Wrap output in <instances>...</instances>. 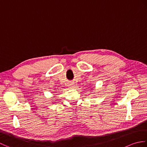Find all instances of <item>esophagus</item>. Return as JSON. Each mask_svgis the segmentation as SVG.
Returning a JSON list of instances; mask_svg holds the SVG:
<instances>
[{
  "label": "esophagus",
  "mask_w": 147,
  "mask_h": 147,
  "mask_svg": "<svg viewBox=\"0 0 147 147\" xmlns=\"http://www.w3.org/2000/svg\"><path fill=\"white\" fill-rule=\"evenodd\" d=\"M69 86L71 87H73V83H69Z\"/></svg>",
  "instance_id": "esophagus-1"
}]
</instances>
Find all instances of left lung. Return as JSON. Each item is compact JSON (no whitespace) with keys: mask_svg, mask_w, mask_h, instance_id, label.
Masks as SVG:
<instances>
[{"mask_svg":"<svg viewBox=\"0 0 147 147\" xmlns=\"http://www.w3.org/2000/svg\"><path fill=\"white\" fill-rule=\"evenodd\" d=\"M92 89H93V88H92Z\"/></svg>","mask_w":147,"mask_h":147,"instance_id":"8db88e82","label":"left lung"}]
</instances>
